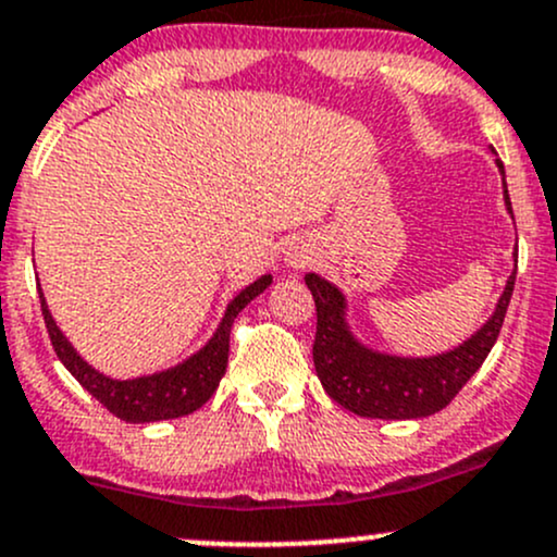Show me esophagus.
<instances>
[{
	"label": "esophagus",
	"mask_w": 557,
	"mask_h": 557,
	"mask_svg": "<svg viewBox=\"0 0 557 557\" xmlns=\"http://www.w3.org/2000/svg\"><path fill=\"white\" fill-rule=\"evenodd\" d=\"M285 261H288V267H296V269H301V267H307L309 261H312V253H309L307 248H290L288 250V256H285Z\"/></svg>",
	"instance_id": "34e87169"
}]
</instances>
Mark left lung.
<instances>
[{"label": "left lung", "instance_id": "left-lung-1", "mask_svg": "<svg viewBox=\"0 0 557 557\" xmlns=\"http://www.w3.org/2000/svg\"><path fill=\"white\" fill-rule=\"evenodd\" d=\"M494 151V146H491ZM496 154V151H494ZM505 189V208L512 219V202L507 195L505 165L496 157ZM515 269L507 277L505 290L494 312L470 338L448 352L408 357L389 355L368 347L357 338L349 325V301L333 283L309 272L307 288L312 290L318 307V333H314V371L320 384L338 406L366 419H424L443 411L459 389L470 382L496 344L507 307H510L515 272H518V248L512 253Z\"/></svg>", "mask_w": 557, "mask_h": 557}]
</instances>
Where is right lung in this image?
I'll list each match as a JSON object with an SVG mask.
<instances>
[{
	"mask_svg": "<svg viewBox=\"0 0 557 557\" xmlns=\"http://www.w3.org/2000/svg\"><path fill=\"white\" fill-rule=\"evenodd\" d=\"M272 285V274H261L259 280L248 285V288L239 290L237 296L226 304L224 318L215 325L213 336L202 344L197 352L184 357L181 362H175L171 368H162V371L144 373V376L133 379H114L107 376L103 371H98L96 366L82 357L74 344L69 342L66 333L61 331L52 318L50 307H47L42 288H39V301H42V314L47 333H50L52 349H55L58 360L66 366V371L72 373L77 382L101 403L107 411L114 413L116 419L131 421V424H149V421H165V419H178L189 417L197 408H202L205 403L213 397V392L219 389V382L226 373V362H230V331L234 318L253 301L256 296H261L263 290Z\"/></svg>",
	"mask_w": 557,
	"mask_h": 557,
	"instance_id": "obj_1",
	"label": "right lung"
}]
</instances>
